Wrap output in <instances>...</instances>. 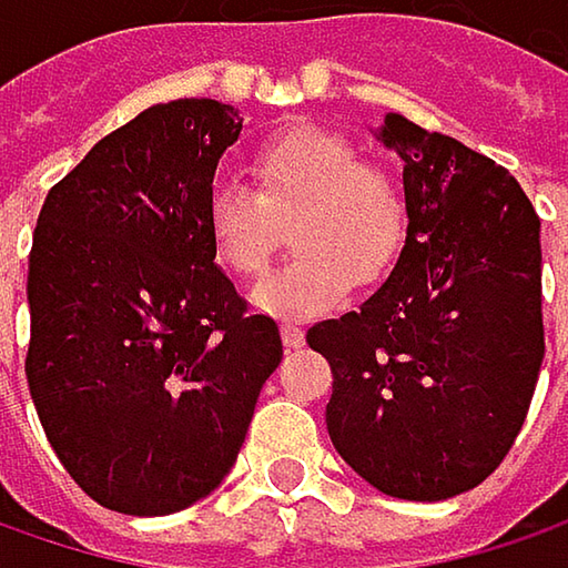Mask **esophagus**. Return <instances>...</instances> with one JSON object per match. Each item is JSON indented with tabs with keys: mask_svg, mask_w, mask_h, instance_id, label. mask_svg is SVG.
I'll use <instances>...</instances> for the list:
<instances>
[{
	"mask_svg": "<svg viewBox=\"0 0 568 568\" xmlns=\"http://www.w3.org/2000/svg\"><path fill=\"white\" fill-rule=\"evenodd\" d=\"M283 342H285V348H302L305 332H302V325H298V322H283Z\"/></svg>",
	"mask_w": 568,
	"mask_h": 568,
	"instance_id": "1",
	"label": "esophagus"
}]
</instances>
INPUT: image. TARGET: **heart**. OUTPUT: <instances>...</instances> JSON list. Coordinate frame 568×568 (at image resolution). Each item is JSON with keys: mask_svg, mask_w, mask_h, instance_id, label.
<instances>
[{"mask_svg": "<svg viewBox=\"0 0 568 568\" xmlns=\"http://www.w3.org/2000/svg\"><path fill=\"white\" fill-rule=\"evenodd\" d=\"M256 190L216 180L206 193V233L226 270L260 276L292 226L295 260L256 285L266 312H318L355 283H382L407 246L410 206L395 173L325 128L292 124L256 148Z\"/></svg>", "mask_w": 568, "mask_h": 568, "instance_id": "1", "label": "heart"}]
</instances>
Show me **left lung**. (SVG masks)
<instances>
[{
  "instance_id": "8db88e82",
  "label": "left lung",
  "mask_w": 568,
  "mask_h": 568,
  "mask_svg": "<svg viewBox=\"0 0 568 568\" xmlns=\"http://www.w3.org/2000/svg\"><path fill=\"white\" fill-rule=\"evenodd\" d=\"M382 141L404 161L410 230L362 308L305 335L332 368L328 434L397 500H447L510 454L542 338L539 216L507 168L400 114Z\"/></svg>"
}]
</instances>
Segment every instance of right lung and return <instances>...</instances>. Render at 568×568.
<instances>
[{"label":"right lung","instance_id":"right-lung-1","mask_svg":"<svg viewBox=\"0 0 568 568\" xmlns=\"http://www.w3.org/2000/svg\"><path fill=\"white\" fill-rule=\"evenodd\" d=\"M243 118L176 98L101 138L49 190L29 253L26 378L71 480L164 516L233 467L283 358L280 325L220 270L206 193Z\"/></svg>","mask_w":568,"mask_h":568}]
</instances>
